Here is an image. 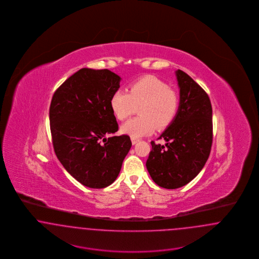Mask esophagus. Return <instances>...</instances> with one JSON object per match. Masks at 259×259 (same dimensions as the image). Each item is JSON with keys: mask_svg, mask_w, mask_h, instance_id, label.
<instances>
[{"mask_svg": "<svg viewBox=\"0 0 259 259\" xmlns=\"http://www.w3.org/2000/svg\"><path fill=\"white\" fill-rule=\"evenodd\" d=\"M131 141H132V144L136 145L140 140L139 139H136V138H131Z\"/></svg>", "mask_w": 259, "mask_h": 259, "instance_id": "esophagus-1", "label": "esophagus"}]
</instances>
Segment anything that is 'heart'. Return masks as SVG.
<instances>
[{
    "mask_svg": "<svg viewBox=\"0 0 259 259\" xmlns=\"http://www.w3.org/2000/svg\"><path fill=\"white\" fill-rule=\"evenodd\" d=\"M179 95L169 85L154 76H145L133 81L126 90H116L111 98V109L118 120H125L140 107V116L121 126V131L131 138L151 134L155 128L163 130L172 123L179 110Z\"/></svg>",
    "mask_w": 259,
    "mask_h": 259,
    "instance_id": "obj_1",
    "label": "heart"
}]
</instances>
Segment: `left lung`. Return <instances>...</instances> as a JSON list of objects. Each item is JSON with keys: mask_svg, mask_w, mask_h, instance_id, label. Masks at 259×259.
Segmentation results:
<instances>
[{"mask_svg": "<svg viewBox=\"0 0 259 259\" xmlns=\"http://www.w3.org/2000/svg\"><path fill=\"white\" fill-rule=\"evenodd\" d=\"M180 106L161 134L165 146L151 142L147 169L157 185L176 189L191 182L205 166L212 143V110L208 94L182 70L176 71Z\"/></svg>", "mask_w": 259, "mask_h": 259, "instance_id": "obj_1", "label": "left lung"}]
</instances>
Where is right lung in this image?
I'll list each match as a JSON object with an SVG mask.
<instances>
[{
  "mask_svg": "<svg viewBox=\"0 0 259 259\" xmlns=\"http://www.w3.org/2000/svg\"><path fill=\"white\" fill-rule=\"evenodd\" d=\"M120 79L107 69L83 68L65 80L51 100L55 154L67 172L90 188L111 185L132 147L129 136H111L118 130L111 98Z\"/></svg>",
  "mask_w": 259,
  "mask_h": 259,
  "instance_id": "add662e5",
  "label": "right lung"
}]
</instances>
